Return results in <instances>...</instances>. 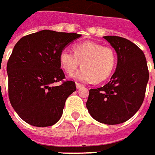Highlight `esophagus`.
<instances>
[{"label":"esophagus","instance_id":"1","mask_svg":"<svg viewBox=\"0 0 155 155\" xmlns=\"http://www.w3.org/2000/svg\"><path fill=\"white\" fill-rule=\"evenodd\" d=\"M75 86H76V88H77V89H79V88H81V87H84V85H83V84H80V83H78V82L75 83Z\"/></svg>","mask_w":155,"mask_h":155}]
</instances>
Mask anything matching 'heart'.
<instances>
[{"label":"heart","mask_w":155,"mask_h":155,"mask_svg":"<svg viewBox=\"0 0 155 155\" xmlns=\"http://www.w3.org/2000/svg\"><path fill=\"white\" fill-rule=\"evenodd\" d=\"M73 51L74 53L63 50L59 55L61 68L68 75H71L77 69L81 62L82 68L74 75L80 81L102 82L113 72L117 62V54L112 47L86 41L75 45Z\"/></svg>","instance_id":"1"}]
</instances>
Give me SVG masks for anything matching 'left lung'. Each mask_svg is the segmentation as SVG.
<instances>
[{"label": "left lung", "instance_id": "1", "mask_svg": "<svg viewBox=\"0 0 155 155\" xmlns=\"http://www.w3.org/2000/svg\"><path fill=\"white\" fill-rule=\"evenodd\" d=\"M117 54V65L104 87L89 90L87 108L95 120L118 124L129 120L144 100L149 72L143 51L131 41L105 36Z\"/></svg>", "mask_w": 155, "mask_h": 155}]
</instances>
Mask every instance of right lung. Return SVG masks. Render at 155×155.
Wrapping results in <instances>:
<instances>
[{"instance_id": "add662e5", "label": "right lung", "mask_w": 155, "mask_h": 155, "mask_svg": "<svg viewBox=\"0 0 155 155\" xmlns=\"http://www.w3.org/2000/svg\"><path fill=\"white\" fill-rule=\"evenodd\" d=\"M77 33L50 30L26 35L14 46L7 64L8 97L21 119L36 127L57 123L75 83L64 81L59 55ZM62 81L55 87L53 83Z\"/></svg>"}]
</instances>
